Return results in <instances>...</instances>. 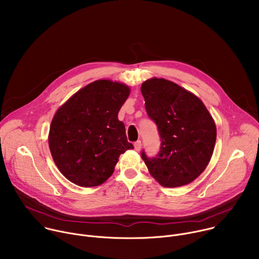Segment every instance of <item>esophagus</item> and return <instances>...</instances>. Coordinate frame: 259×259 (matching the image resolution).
Wrapping results in <instances>:
<instances>
[{
	"instance_id": "esophagus-1",
	"label": "esophagus",
	"mask_w": 259,
	"mask_h": 259,
	"mask_svg": "<svg viewBox=\"0 0 259 259\" xmlns=\"http://www.w3.org/2000/svg\"><path fill=\"white\" fill-rule=\"evenodd\" d=\"M134 149L136 152H139L140 149H141V141L140 140H137L135 143H134Z\"/></svg>"
}]
</instances>
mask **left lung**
I'll list each match as a JSON object with an SVG mask.
<instances>
[{"instance_id": "obj_1", "label": "left lung", "mask_w": 259, "mask_h": 259, "mask_svg": "<svg viewBox=\"0 0 259 259\" xmlns=\"http://www.w3.org/2000/svg\"><path fill=\"white\" fill-rule=\"evenodd\" d=\"M141 93L161 138L158 155L150 158L142 151V160L165 188L191 183L206 169L216 141V126L208 109L196 95L165 79L145 81Z\"/></svg>"}]
</instances>
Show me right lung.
I'll return each mask as SVG.
<instances>
[{
  "label": "right lung",
  "instance_id": "right-lung-1",
  "mask_svg": "<svg viewBox=\"0 0 259 259\" xmlns=\"http://www.w3.org/2000/svg\"><path fill=\"white\" fill-rule=\"evenodd\" d=\"M129 93L122 83L98 80L58 108L50 126L49 147L57 168L72 183L99 186L113 174L120 155L134 149L118 119Z\"/></svg>",
  "mask_w": 259,
  "mask_h": 259
}]
</instances>
